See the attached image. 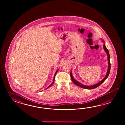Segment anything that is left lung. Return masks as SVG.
I'll use <instances>...</instances> for the list:
<instances>
[{"label": "left lung", "instance_id": "obj_1", "mask_svg": "<svg viewBox=\"0 0 125 125\" xmlns=\"http://www.w3.org/2000/svg\"><path fill=\"white\" fill-rule=\"evenodd\" d=\"M102 42L104 43V45H103V48H104V51L105 52L107 53V58H108V70H107L106 76L104 78V79H102L101 81L99 82L98 83H97L96 84H94V85H91V86H88V85H84V84H82V83H80L79 82H77L75 79H74L73 77V75H72V73L71 70V72H70V76H71V78L72 81H73V82L75 84H76V85L80 87H81L82 88L85 89H95V88H96L97 87L99 86L100 84H102V83H103L105 81V80L107 79V77L109 76V75L110 74V67H111V64H110V54H109V52L108 51V49L106 48V46L105 45L104 41L102 40Z\"/></svg>", "mask_w": 125, "mask_h": 125}]
</instances>
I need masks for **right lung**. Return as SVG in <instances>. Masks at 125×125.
Returning <instances> with one entry per match:
<instances>
[{
	"label": "right lung",
	"instance_id": "right-lung-1",
	"mask_svg": "<svg viewBox=\"0 0 125 125\" xmlns=\"http://www.w3.org/2000/svg\"><path fill=\"white\" fill-rule=\"evenodd\" d=\"M58 70L59 69H58V70H57V71H56V73H55V75H54V76L53 81V82H52V84H50V85H49V86L48 87V88H46V89H47L48 88H49L50 87H51V86H52V84H53L54 82V80H55V76H56V73H57V72H58Z\"/></svg>",
	"mask_w": 125,
	"mask_h": 125
}]
</instances>
